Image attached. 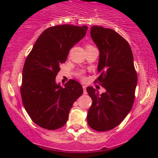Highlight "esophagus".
<instances>
[{
  "label": "esophagus",
  "instance_id": "obj_1",
  "mask_svg": "<svg viewBox=\"0 0 158 158\" xmlns=\"http://www.w3.org/2000/svg\"><path fill=\"white\" fill-rule=\"evenodd\" d=\"M83 90H84V94H87V92H86V86L85 85H83Z\"/></svg>",
  "mask_w": 158,
  "mask_h": 158
}]
</instances>
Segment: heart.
<instances>
[{
	"label": "heart",
	"instance_id": "b5f03b06",
	"mask_svg": "<svg viewBox=\"0 0 158 158\" xmlns=\"http://www.w3.org/2000/svg\"><path fill=\"white\" fill-rule=\"evenodd\" d=\"M88 46H90V45H88ZM81 75V74H80Z\"/></svg>",
	"mask_w": 158,
	"mask_h": 158
}]
</instances>
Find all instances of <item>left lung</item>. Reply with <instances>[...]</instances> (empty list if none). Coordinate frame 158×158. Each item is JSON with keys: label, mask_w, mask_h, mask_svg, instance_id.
<instances>
[{"label": "left lung", "mask_w": 158, "mask_h": 158, "mask_svg": "<svg viewBox=\"0 0 158 158\" xmlns=\"http://www.w3.org/2000/svg\"><path fill=\"white\" fill-rule=\"evenodd\" d=\"M90 35L100 51L97 81L106 92L88 87L93 104L87 122L97 131H107L122 123L131 111L137 85L134 57L129 43L112 29L91 27Z\"/></svg>", "instance_id": "1"}]
</instances>
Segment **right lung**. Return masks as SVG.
I'll list each match as a JSON object with an SVG mask.
<instances>
[{
    "mask_svg": "<svg viewBox=\"0 0 158 158\" xmlns=\"http://www.w3.org/2000/svg\"><path fill=\"white\" fill-rule=\"evenodd\" d=\"M87 26L63 24L46 29L26 58L20 88L25 110L38 126L56 130L66 123L73 104L83 93L79 82L64 87L55 81L69 51L86 34Z\"/></svg>",
    "mask_w": 158,
    "mask_h": 158,
    "instance_id": "right-lung-1",
    "label": "right lung"
}]
</instances>
